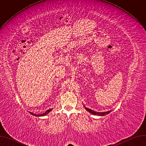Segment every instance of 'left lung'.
I'll return each mask as SVG.
<instances>
[{
  "mask_svg": "<svg viewBox=\"0 0 146 146\" xmlns=\"http://www.w3.org/2000/svg\"><path fill=\"white\" fill-rule=\"evenodd\" d=\"M84 108L85 109H86V110H87L88 111H89L90 113H91V114H94V115H98V116H104V115H106L108 114H109L111 110L110 111H105V112H97V111H95L90 109H88L87 108H86L85 106H84Z\"/></svg>",
  "mask_w": 146,
  "mask_h": 146,
  "instance_id": "1",
  "label": "left lung"
}]
</instances>
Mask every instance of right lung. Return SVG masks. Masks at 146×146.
Here are the masks:
<instances>
[{"label":"right lung","instance_id":"1","mask_svg":"<svg viewBox=\"0 0 146 146\" xmlns=\"http://www.w3.org/2000/svg\"><path fill=\"white\" fill-rule=\"evenodd\" d=\"M52 109H53V108L50 109H49V110H47L45 113H44L43 114H36L30 112V111H29V113H30L31 114L33 115L36 116V117H42V116H44V115H46L47 114H48L51 111H52Z\"/></svg>","mask_w":146,"mask_h":146}]
</instances>
